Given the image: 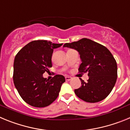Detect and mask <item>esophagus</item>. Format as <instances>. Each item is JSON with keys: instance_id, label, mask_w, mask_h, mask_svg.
<instances>
[{"instance_id": "obj_1", "label": "esophagus", "mask_w": 130, "mask_h": 130, "mask_svg": "<svg viewBox=\"0 0 130 130\" xmlns=\"http://www.w3.org/2000/svg\"><path fill=\"white\" fill-rule=\"evenodd\" d=\"M65 79H66V81H70L71 79H72V77L70 76H66L65 77Z\"/></svg>"}]
</instances>
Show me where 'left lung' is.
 Returning a JSON list of instances; mask_svg holds the SVG:
<instances>
[{
    "instance_id": "obj_1",
    "label": "left lung",
    "mask_w": 130,
    "mask_h": 130,
    "mask_svg": "<svg viewBox=\"0 0 130 130\" xmlns=\"http://www.w3.org/2000/svg\"><path fill=\"white\" fill-rule=\"evenodd\" d=\"M63 47L79 52L82 62L79 72H88L89 77L87 83L79 78L81 87L74 90L77 96L89 103L105 99L112 91L117 79V62L109 49L87 38L66 43Z\"/></svg>"
}]
</instances>
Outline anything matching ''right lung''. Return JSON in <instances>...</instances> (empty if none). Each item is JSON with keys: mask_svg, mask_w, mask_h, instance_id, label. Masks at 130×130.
Listing matches in <instances>:
<instances>
[{"mask_svg": "<svg viewBox=\"0 0 130 130\" xmlns=\"http://www.w3.org/2000/svg\"><path fill=\"white\" fill-rule=\"evenodd\" d=\"M62 45L47 40H35L16 55L13 62L14 85L22 99L31 106L47 107L58 97L65 77L56 75L49 81L43 74L52 67L53 49Z\"/></svg>", "mask_w": 130, "mask_h": 130, "instance_id": "right-lung-1", "label": "right lung"}]
</instances>
